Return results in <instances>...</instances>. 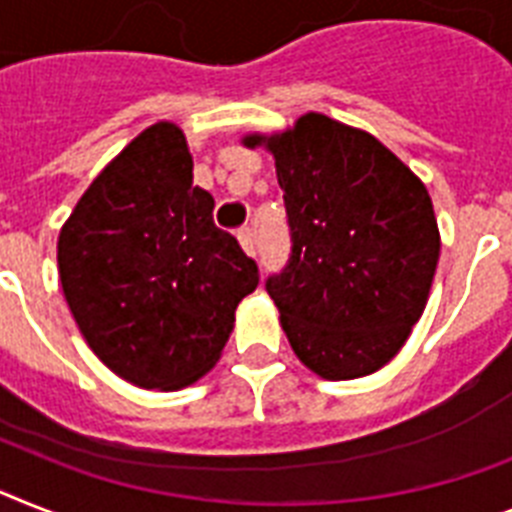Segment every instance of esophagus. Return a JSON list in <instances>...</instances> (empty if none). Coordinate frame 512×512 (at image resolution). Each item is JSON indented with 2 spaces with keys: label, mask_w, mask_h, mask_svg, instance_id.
Instances as JSON below:
<instances>
[{
  "label": "esophagus",
  "mask_w": 512,
  "mask_h": 512,
  "mask_svg": "<svg viewBox=\"0 0 512 512\" xmlns=\"http://www.w3.org/2000/svg\"><path fill=\"white\" fill-rule=\"evenodd\" d=\"M238 240H240V246H243V251L246 253H256V232L251 230V227H243V230L238 232Z\"/></svg>",
  "instance_id": "obj_1"
}]
</instances>
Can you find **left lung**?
Masks as SVG:
<instances>
[{
    "mask_svg": "<svg viewBox=\"0 0 512 512\" xmlns=\"http://www.w3.org/2000/svg\"><path fill=\"white\" fill-rule=\"evenodd\" d=\"M274 154L290 259L266 293L295 356L324 379L382 369L421 319L439 259L424 183L374 135L308 112Z\"/></svg>",
    "mask_w": 512,
    "mask_h": 512,
    "instance_id": "obj_1",
    "label": "left lung"
}]
</instances>
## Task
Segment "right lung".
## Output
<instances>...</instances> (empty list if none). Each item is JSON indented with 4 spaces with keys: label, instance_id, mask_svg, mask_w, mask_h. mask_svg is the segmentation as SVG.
<instances>
[{
    "label": "right lung",
    "instance_id": "1",
    "mask_svg": "<svg viewBox=\"0 0 512 512\" xmlns=\"http://www.w3.org/2000/svg\"><path fill=\"white\" fill-rule=\"evenodd\" d=\"M57 264L91 350L146 390L206 374L259 285L256 261L214 225L172 122L143 130L91 183L59 232Z\"/></svg>",
    "mask_w": 512,
    "mask_h": 512
}]
</instances>
